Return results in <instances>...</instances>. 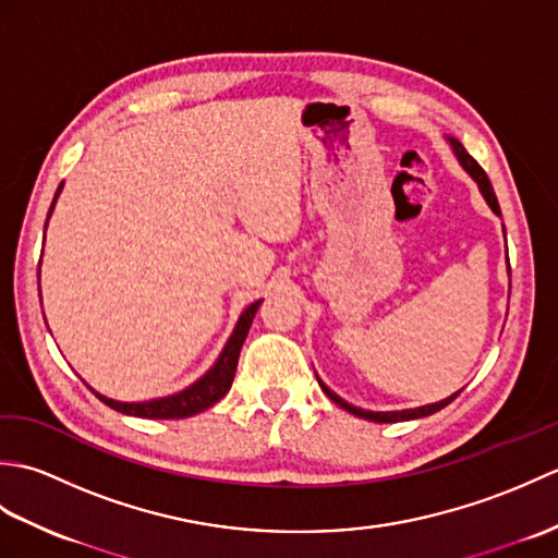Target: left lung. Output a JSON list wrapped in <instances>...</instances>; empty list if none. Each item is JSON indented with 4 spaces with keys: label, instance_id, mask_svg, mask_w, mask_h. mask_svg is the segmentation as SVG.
Instances as JSON below:
<instances>
[{
    "label": "left lung",
    "instance_id": "8db88e82",
    "mask_svg": "<svg viewBox=\"0 0 558 558\" xmlns=\"http://www.w3.org/2000/svg\"><path fill=\"white\" fill-rule=\"evenodd\" d=\"M446 141L450 144V150H453V156L458 158V162H460V168L465 170L470 177H472V182L477 184V189H480V194H482V198L487 201V206L492 208V213L494 216H499L501 218V208H499V201H496V194H494V189H492V182H489V177H487V172H484L480 165H477V160L470 156V153L462 148V144L458 138H453V136H446ZM504 234H506V230H504ZM506 258H508V254H506ZM511 270V268H508ZM318 378V376H316ZM318 386L324 388V393L336 402V405H340L342 410H348V412H352L354 417H362V420H369V422H378V424H388V422H408V420H420V417H429V414H434V412H438L441 408H446L448 402H453L456 398H458V393H453V396H448V398H444V400H438V402H429V405H422V408H410V410H388V412H374V410H362V408H357V405H350L348 400H342L338 393H333V390H330L322 378H318Z\"/></svg>",
    "mask_w": 558,
    "mask_h": 558
}]
</instances>
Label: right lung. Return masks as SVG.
Instances as JSON below:
<instances>
[{"instance_id":"1","label":"right lung","mask_w":558,"mask_h":558,"mask_svg":"<svg viewBox=\"0 0 558 558\" xmlns=\"http://www.w3.org/2000/svg\"><path fill=\"white\" fill-rule=\"evenodd\" d=\"M62 186H64V182L59 184V189H57V194L52 198V206H50V213H47V220H50V216H52L57 198H59V194H62ZM45 230H47V222H45ZM38 280H40V276H38ZM260 302H264V300L252 302L240 314V318H236V326L232 330V336L228 338V342H225V348L218 354L216 364H213L204 376L196 378L192 386L177 390V393H172V396H162V398H153V400H138V402L114 400V398H108V396L98 393L96 388H90V390L105 402V405L117 410V412H122V414H129V417L184 420V417H192V414H198V412L208 410L210 405H216V402L225 393H228L232 381H234L236 362H240L242 345H244V340H246L248 328H252V322H254V316H256V310H258Z\"/></svg>"}]
</instances>
